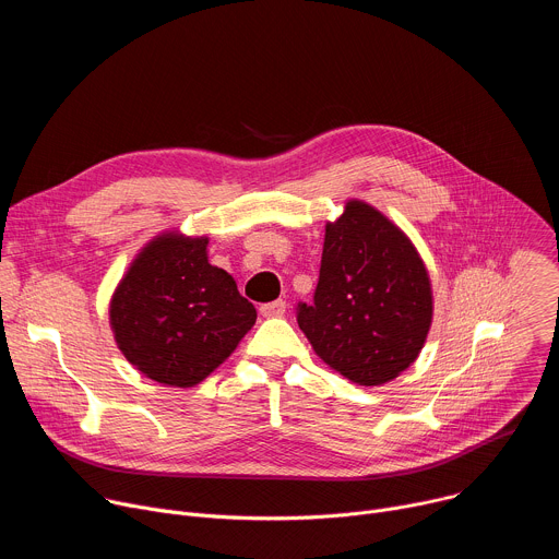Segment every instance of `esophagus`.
Segmentation results:
<instances>
[{
    "label": "esophagus",
    "mask_w": 559,
    "mask_h": 559,
    "mask_svg": "<svg viewBox=\"0 0 559 559\" xmlns=\"http://www.w3.org/2000/svg\"><path fill=\"white\" fill-rule=\"evenodd\" d=\"M285 309H287L285 300H272V302L261 305V313H263L265 318H281V316L285 313Z\"/></svg>",
    "instance_id": "1"
}]
</instances>
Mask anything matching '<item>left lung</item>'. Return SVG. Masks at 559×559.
Wrapping results in <instances>:
<instances>
[{
    "instance_id": "1",
    "label": "left lung",
    "mask_w": 559,
    "mask_h": 559,
    "mask_svg": "<svg viewBox=\"0 0 559 559\" xmlns=\"http://www.w3.org/2000/svg\"><path fill=\"white\" fill-rule=\"evenodd\" d=\"M433 318L429 272L407 238L365 201L325 225L313 302L296 321L313 352L347 380L376 386L420 354Z\"/></svg>"
}]
</instances>
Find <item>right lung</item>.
Masks as SVG:
<instances>
[{"mask_svg":"<svg viewBox=\"0 0 559 559\" xmlns=\"http://www.w3.org/2000/svg\"><path fill=\"white\" fill-rule=\"evenodd\" d=\"M257 323L236 281L207 263V238L166 231L136 254L110 300L117 347L168 386L207 378Z\"/></svg>","mask_w":559,"mask_h":559,"instance_id":"add662e5","label":"right lung"}]
</instances>
